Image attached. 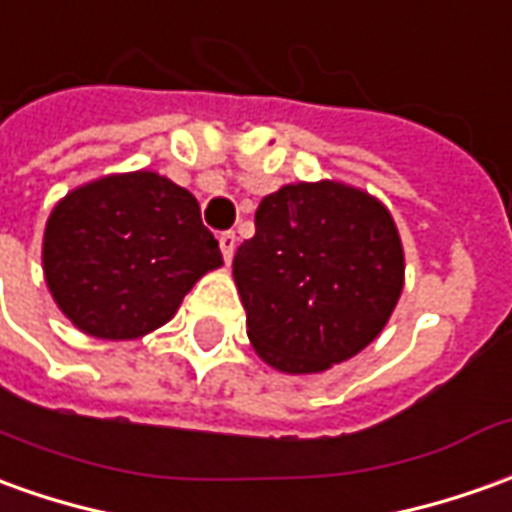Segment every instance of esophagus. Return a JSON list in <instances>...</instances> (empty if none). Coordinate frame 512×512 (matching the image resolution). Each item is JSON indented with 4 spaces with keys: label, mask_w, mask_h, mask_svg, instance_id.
Wrapping results in <instances>:
<instances>
[{
    "label": "esophagus",
    "mask_w": 512,
    "mask_h": 512,
    "mask_svg": "<svg viewBox=\"0 0 512 512\" xmlns=\"http://www.w3.org/2000/svg\"><path fill=\"white\" fill-rule=\"evenodd\" d=\"M217 239H220V250H222V256H225V262H231L236 250V234L234 231H222Z\"/></svg>",
    "instance_id": "34e87169"
}]
</instances>
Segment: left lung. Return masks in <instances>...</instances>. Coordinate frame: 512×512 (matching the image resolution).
<instances>
[{
	"instance_id": "left-lung-1",
	"label": "left lung",
	"mask_w": 512,
	"mask_h": 512,
	"mask_svg": "<svg viewBox=\"0 0 512 512\" xmlns=\"http://www.w3.org/2000/svg\"><path fill=\"white\" fill-rule=\"evenodd\" d=\"M234 281L259 357L284 373H320L384 329L404 287V250L376 197L292 183L259 203Z\"/></svg>"
}]
</instances>
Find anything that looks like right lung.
Wrapping results in <instances>:
<instances>
[{"instance_id":"obj_1","label":"right lung","mask_w":512,"mask_h":512,"mask_svg":"<svg viewBox=\"0 0 512 512\" xmlns=\"http://www.w3.org/2000/svg\"><path fill=\"white\" fill-rule=\"evenodd\" d=\"M222 264L197 200L155 172L86 183L49 214L44 276L61 312L102 340L164 326L203 273Z\"/></svg>"}]
</instances>
